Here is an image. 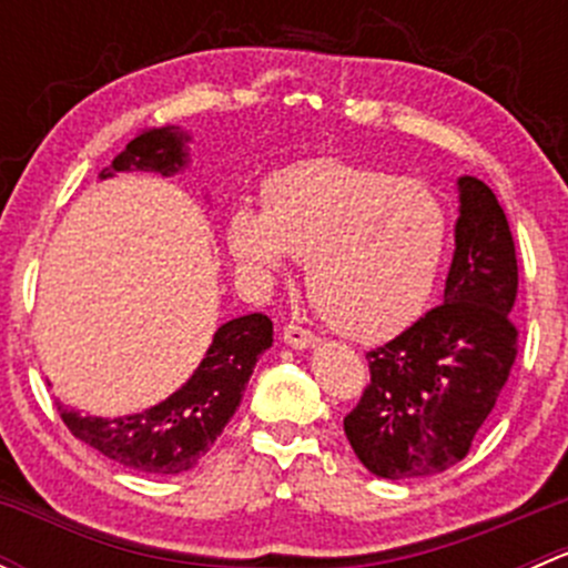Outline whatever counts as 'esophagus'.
Wrapping results in <instances>:
<instances>
[{"mask_svg":"<svg viewBox=\"0 0 568 568\" xmlns=\"http://www.w3.org/2000/svg\"><path fill=\"white\" fill-rule=\"evenodd\" d=\"M283 341L288 343L291 348H313L318 343V337L313 335V332H307V329H302V326H296V324H288L283 329Z\"/></svg>","mask_w":568,"mask_h":568,"instance_id":"34e87169","label":"esophagus"}]
</instances>
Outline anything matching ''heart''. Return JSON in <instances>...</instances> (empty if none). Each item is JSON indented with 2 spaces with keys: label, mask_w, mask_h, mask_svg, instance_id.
<instances>
[{
  "label": "heart",
  "mask_w": 568,
  "mask_h": 568,
  "mask_svg": "<svg viewBox=\"0 0 568 568\" xmlns=\"http://www.w3.org/2000/svg\"><path fill=\"white\" fill-rule=\"evenodd\" d=\"M263 203L227 220L233 257L268 285L307 261V294L343 335H390L432 296L448 214L426 183L313 159L268 175Z\"/></svg>",
  "instance_id": "1"
}]
</instances>
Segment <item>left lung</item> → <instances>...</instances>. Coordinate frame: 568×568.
Returning <instances> with one entry per match:
<instances>
[{
	"label": "left lung",
	"mask_w": 568,
	"mask_h": 568,
	"mask_svg": "<svg viewBox=\"0 0 568 568\" xmlns=\"http://www.w3.org/2000/svg\"><path fill=\"white\" fill-rule=\"evenodd\" d=\"M456 186L443 305L368 354L371 385L343 420L357 459L379 478H426L462 462L517 357L508 220L484 181L462 175Z\"/></svg>",
	"instance_id": "1"
}]
</instances>
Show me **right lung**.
<instances>
[{
	"label": "right lung",
	"mask_w": 568,
	"mask_h": 568,
	"mask_svg": "<svg viewBox=\"0 0 568 568\" xmlns=\"http://www.w3.org/2000/svg\"><path fill=\"white\" fill-rule=\"evenodd\" d=\"M192 134L178 125L142 131L101 170V181L114 173L178 175L189 168ZM272 321L263 313L225 321L214 332L209 352L194 374L173 395L151 409L123 417L79 415L57 400L62 420L73 437L88 443L106 459L151 475H178L192 469L242 404L257 357L272 346Z\"/></svg>",
	"instance_id": "1"
}]
</instances>
